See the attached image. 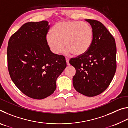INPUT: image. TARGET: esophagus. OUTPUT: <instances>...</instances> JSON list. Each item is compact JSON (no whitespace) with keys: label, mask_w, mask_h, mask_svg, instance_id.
I'll return each instance as SVG.
<instances>
[{"label":"esophagus","mask_w":128,"mask_h":128,"mask_svg":"<svg viewBox=\"0 0 128 128\" xmlns=\"http://www.w3.org/2000/svg\"><path fill=\"white\" fill-rule=\"evenodd\" d=\"M66 64L68 65V66H69L70 64H69V60L68 58H66Z\"/></svg>","instance_id":"1"}]
</instances>
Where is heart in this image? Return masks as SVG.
Masks as SVG:
<instances>
[{
    "label": "heart",
    "instance_id": "heart-1",
    "mask_svg": "<svg viewBox=\"0 0 128 128\" xmlns=\"http://www.w3.org/2000/svg\"><path fill=\"white\" fill-rule=\"evenodd\" d=\"M52 32V33L47 34L46 41L51 51L55 54L61 53L65 45L67 54L82 55L88 50L93 41L92 28L85 22L61 21L54 26Z\"/></svg>",
    "mask_w": 128,
    "mask_h": 128
}]
</instances>
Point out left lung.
<instances>
[{
  "label": "left lung",
  "mask_w": 128,
  "mask_h": 128,
  "mask_svg": "<svg viewBox=\"0 0 128 128\" xmlns=\"http://www.w3.org/2000/svg\"><path fill=\"white\" fill-rule=\"evenodd\" d=\"M92 26L93 41L88 50L69 63L76 73L73 78L77 92L92 97L104 92L110 85L116 70V45L112 34L98 21L85 20Z\"/></svg>",
  "instance_id": "8db88e82"
}]
</instances>
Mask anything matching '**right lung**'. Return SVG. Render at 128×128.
Instances as JSON below:
<instances>
[{
  "label": "right lung",
  "mask_w": 128,
  "mask_h": 128,
  "mask_svg": "<svg viewBox=\"0 0 128 128\" xmlns=\"http://www.w3.org/2000/svg\"><path fill=\"white\" fill-rule=\"evenodd\" d=\"M48 22L24 24L10 36L8 67L12 81L30 98L43 99L56 88V80L66 67V58L51 52L46 41Z\"/></svg>",
  "instance_id": "obj_1"
}]
</instances>
